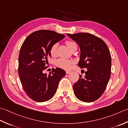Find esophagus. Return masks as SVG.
Here are the masks:
<instances>
[{"instance_id":"34e87169","label":"esophagus","mask_w":128,"mask_h":128,"mask_svg":"<svg viewBox=\"0 0 128 128\" xmlns=\"http://www.w3.org/2000/svg\"><path fill=\"white\" fill-rule=\"evenodd\" d=\"M70 72H71L70 71H66V74H68L69 73H70Z\"/></svg>"}]
</instances>
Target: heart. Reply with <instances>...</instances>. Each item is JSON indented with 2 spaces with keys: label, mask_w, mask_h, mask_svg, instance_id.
Masks as SVG:
<instances>
[{
  "label": "heart",
  "mask_w": 128,
  "mask_h": 128,
  "mask_svg": "<svg viewBox=\"0 0 128 128\" xmlns=\"http://www.w3.org/2000/svg\"><path fill=\"white\" fill-rule=\"evenodd\" d=\"M66 46L70 50L72 47L75 46H76V42L72 41L66 42ZM57 48V44H54L52 46L50 49V54L52 56H54L56 54V50ZM74 63V62L71 60L65 59H58L56 61V64L57 66L65 70H69L71 68L72 65Z\"/></svg>",
  "instance_id": "b5f03b06"
}]
</instances>
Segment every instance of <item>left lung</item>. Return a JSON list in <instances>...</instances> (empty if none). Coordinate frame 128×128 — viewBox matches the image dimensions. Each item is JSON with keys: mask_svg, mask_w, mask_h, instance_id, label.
<instances>
[{"mask_svg": "<svg viewBox=\"0 0 128 128\" xmlns=\"http://www.w3.org/2000/svg\"><path fill=\"white\" fill-rule=\"evenodd\" d=\"M67 36L76 42L80 49L78 66L87 69L84 78L80 75L74 84L75 96L82 102H94L103 93L110 77L112 60L108 47L102 39L90 33Z\"/></svg>", "mask_w": 128, "mask_h": 128, "instance_id": "left-lung-1", "label": "left lung"}]
</instances>
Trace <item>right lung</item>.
<instances>
[{
	"label": "right lung",
	"mask_w": 128,
	"mask_h": 128,
	"mask_svg": "<svg viewBox=\"0 0 128 128\" xmlns=\"http://www.w3.org/2000/svg\"><path fill=\"white\" fill-rule=\"evenodd\" d=\"M64 37L56 32L40 30L30 34L22 44L19 56V76L25 92L34 101L44 102L52 99L59 81L66 76V72L58 68L48 76L42 72L48 68L52 46Z\"/></svg>",
	"instance_id": "1"
}]
</instances>
